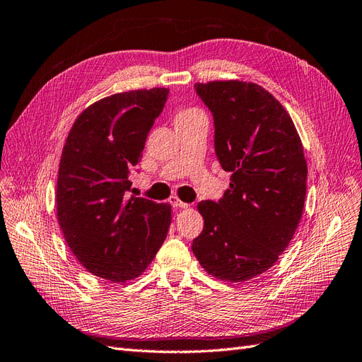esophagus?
<instances>
[{
	"mask_svg": "<svg viewBox=\"0 0 362 362\" xmlns=\"http://www.w3.org/2000/svg\"><path fill=\"white\" fill-rule=\"evenodd\" d=\"M170 204L173 206V208H188V203H183V202H180L177 197H175V195H174V197H170Z\"/></svg>",
	"mask_w": 362,
	"mask_h": 362,
	"instance_id": "1",
	"label": "esophagus"
}]
</instances>
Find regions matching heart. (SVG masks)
<instances>
[{"label": "heart", "instance_id": "heart-1", "mask_svg": "<svg viewBox=\"0 0 362 362\" xmlns=\"http://www.w3.org/2000/svg\"><path fill=\"white\" fill-rule=\"evenodd\" d=\"M195 118H204L203 112L197 107H187L182 109L177 113H175L174 122H180V121H189V119H195Z\"/></svg>", "mask_w": 362, "mask_h": 362}]
</instances>
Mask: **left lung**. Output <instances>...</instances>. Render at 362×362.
I'll use <instances>...</instances> for the list:
<instances>
[{
  "instance_id": "obj_1",
  "label": "left lung",
  "mask_w": 362,
  "mask_h": 362,
  "mask_svg": "<svg viewBox=\"0 0 362 362\" xmlns=\"http://www.w3.org/2000/svg\"><path fill=\"white\" fill-rule=\"evenodd\" d=\"M212 112L215 154L230 185L199 203L204 226L192 252L206 272L244 282L273 267L293 240L308 167L291 117L270 92L240 80L194 86Z\"/></svg>"
}]
</instances>
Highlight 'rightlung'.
Instances as JSON below:
<instances>
[{"instance_id": "right-lung-1", "label": "right lung", "mask_w": 362, "mask_h": 362, "mask_svg": "<svg viewBox=\"0 0 362 362\" xmlns=\"http://www.w3.org/2000/svg\"><path fill=\"white\" fill-rule=\"evenodd\" d=\"M170 89L121 92L80 113L62 151L57 220L76 259L110 282L138 277L171 224V206L129 197L130 171Z\"/></svg>"}]
</instances>
